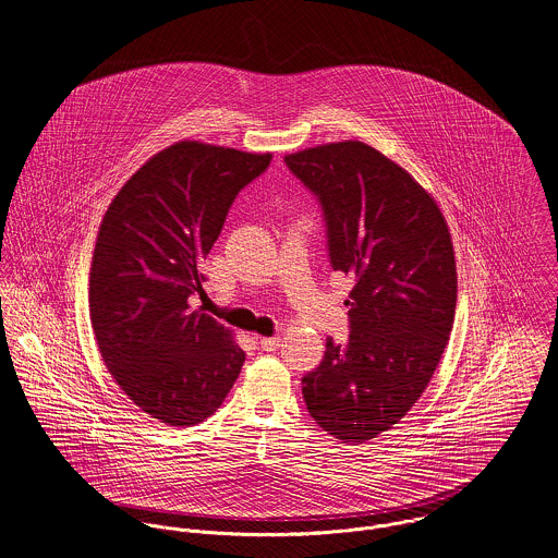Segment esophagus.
Here are the masks:
<instances>
[{
    "label": "esophagus",
    "mask_w": 558,
    "mask_h": 558,
    "mask_svg": "<svg viewBox=\"0 0 558 558\" xmlns=\"http://www.w3.org/2000/svg\"><path fill=\"white\" fill-rule=\"evenodd\" d=\"M281 345L279 337H259V348L266 352H275Z\"/></svg>",
    "instance_id": "obj_1"
}]
</instances>
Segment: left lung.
I'll return each instance as SVG.
<instances>
[{
    "mask_svg": "<svg viewBox=\"0 0 558 558\" xmlns=\"http://www.w3.org/2000/svg\"><path fill=\"white\" fill-rule=\"evenodd\" d=\"M286 165L318 199L332 270L354 279L348 341L326 339L303 398L324 432L365 442L414 405L445 352L458 299L451 236L436 202L367 144L310 148Z\"/></svg>",
    "mask_w": 558,
    "mask_h": 558,
    "instance_id": "1",
    "label": "left lung"
}]
</instances>
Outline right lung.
I'll use <instances>...</instances> for the list:
<instances>
[{
    "label": "right lung",
    "mask_w": 558,
    "mask_h": 558,
    "mask_svg": "<svg viewBox=\"0 0 558 558\" xmlns=\"http://www.w3.org/2000/svg\"><path fill=\"white\" fill-rule=\"evenodd\" d=\"M270 155L180 142L148 160L105 213L89 272V316L120 389L153 418L195 425L239 378L244 352L189 299L240 191Z\"/></svg>",
    "instance_id": "1"
}]
</instances>
